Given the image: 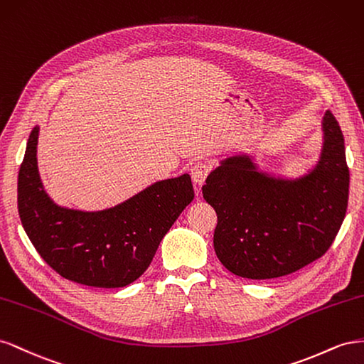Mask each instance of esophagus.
Wrapping results in <instances>:
<instances>
[{"label":"esophagus","mask_w":364,"mask_h":364,"mask_svg":"<svg viewBox=\"0 0 364 364\" xmlns=\"http://www.w3.org/2000/svg\"><path fill=\"white\" fill-rule=\"evenodd\" d=\"M210 164L209 163H204V161H198L192 166L191 169V175H192V180L196 184H203L207 178V175L210 172Z\"/></svg>","instance_id":"34e87169"}]
</instances>
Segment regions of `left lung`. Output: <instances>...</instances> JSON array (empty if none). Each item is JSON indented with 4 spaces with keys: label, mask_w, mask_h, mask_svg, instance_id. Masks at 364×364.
Segmentation results:
<instances>
[{
    "label": "left lung",
    "mask_w": 364,
    "mask_h": 364,
    "mask_svg": "<svg viewBox=\"0 0 364 364\" xmlns=\"http://www.w3.org/2000/svg\"><path fill=\"white\" fill-rule=\"evenodd\" d=\"M318 160L289 178L232 155L207 176L203 196L216 215L215 253L233 274L274 279L323 256L345 220L349 169L338 122L326 111Z\"/></svg>",
    "instance_id": "8db88e82"
}]
</instances>
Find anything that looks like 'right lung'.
I'll list each match as a JSON object with an SVG mask.
<instances>
[{
  "label": "right lung",
  "instance_id": "obj_1",
  "mask_svg": "<svg viewBox=\"0 0 364 364\" xmlns=\"http://www.w3.org/2000/svg\"><path fill=\"white\" fill-rule=\"evenodd\" d=\"M38 137L35 127L18 173V212L28 240L56 273L73 282L99 288L132 284L192 203L191 175L155 181L109 209H68L51 200L41 181Z\"/></svg>",
  "mask_w": 364,
  "mask_h": 364
}]
</instances>
